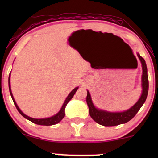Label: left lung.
I'll use <instances>...</instances> for the list:
<instances>
[{
    "instance_id": "8db88e82",
    "label": "left lung",
    "mask_w": 158,
    "mask_h": 158,
    "mask_svg": "<svg viewBox=\"0 0 158 158\" xmlns=\"http://www.w3.org/2000/svg\"><path fill=\"white\" fill-rule=\"evenodd\" d=\"M138 57L142 63V93L141 96L137 102L130 109L123 112H109L104 110L98 109L94 106L91 100L90 93L87 90V97H86V102L89 109L90 116L95 122L98 124L105 127H112L116 125L125 124L130 121L135 116L142 106L145 102L147 96L148 94L149 89V81L148 77V69L145 61L142 58L139 54H137Z\"/></svg>"
}]
</instances>
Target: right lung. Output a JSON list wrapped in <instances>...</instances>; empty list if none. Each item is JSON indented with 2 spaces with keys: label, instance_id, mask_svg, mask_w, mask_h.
<instances>
[{
  "label": "right lung",
  "instance_id": "1",
  "mask_svg": "<svg viewBox=\"0 0 158 158\" xmlns=\"http://www.w3.org/2000/svg\"><path fill=\"white\" fill-rule=\"evenodd\" d=\"M10 73L9 74V77H8V87H9V91H10V96H11V98L13 99V101H14V105L16 106L17 110H18V111L20 113L21 115H22L23 117L27 118V119L29 120L30 122L34 123V124H38V125H43V126H51V125H54V124H57V123H59L60 121H61L62 118H64V116L65 114H64V109H65V106L68 104V103L70 101L72 98L74 96L75 92L77 91V90L78 89V87H76L74 89H73L72 91H71L69 95L67 97L65 101H64V102L63 103V105H62V106L61 108V109H60V111L58 112L57 114H55V116H51V117H49V118H31V117H29V116H28L26 115L23 113L22 111H21V109H19L18 106H17L16 101H15L14 98V96H13V94H12V92H11V89H10Z\"/></svg>",
  "mask_w": 158,
  "mask_h": 158
}]
</instances>
